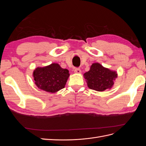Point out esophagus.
Wrapping results in <instances>:
<instances>
[{
    "instance_id": "obj_1",
    "label": "esophagus",
    "mask_w": 146,
    "mask_h": 146,
    "mask_svg": "<svg viewBox=\"0 0 146 146\" xmlns=\"http://www.w3.org/2000/svg\"><path fill=\"white\" fill-rule=\"evenodd\" d=\"M74 72L77 73V74H80V73H81V70H80V68H75V69H74Z\"/></svg>"
}]
</instances>
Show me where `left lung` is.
I'll use <instances>...</instances> for the list:
<instances>
[{
  "label": "left lung",
  "instance_id": "1",
  "mask_svg": "<svg viewBox=\"0 0 146 146\" xmlns=\"http://www.w3.org/2000/svg\"><path fill=\"white\" fill-rule=\"evenodd\" d=\"M117 77L115 71L105 68L98 63L92 64L89 71L84 74L88 86L98 91H104L111 88Z\"/></svg>",
  "mask_w": 146,
  "mask_h": 146
}]
</instances>
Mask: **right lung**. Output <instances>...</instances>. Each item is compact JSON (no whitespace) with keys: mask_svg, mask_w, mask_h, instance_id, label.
<instances>
[{"mask_svg":"<svg viewBox=\"0 0 146 146\" xmlns=\"http://www.w3.org/2000/svg\"><path fill=\"white\" fill-rule=\"evenodd\" d=\"M33 74L36 85L49 92H55L64 88L69 76V70L61 68L56 63H52L44 68H38Z\"/></svg>","mask_w":146,"mask_h":146,"instance_id":"right-lung-1","label":"right lung"}]
</instances>
